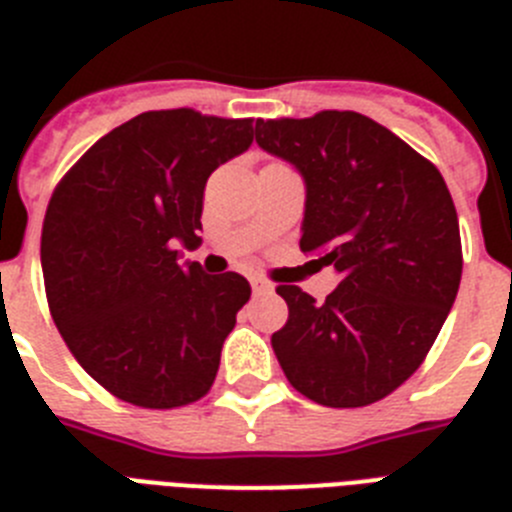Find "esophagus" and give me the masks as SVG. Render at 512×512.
I'll list each match as a JSON object with an SVG mask.
<instances>
[{
	"instance_id": "34e87169",
	"label": "esophagus",
	"mask_w": 512,
	"mask_h": 512,
	"mask_svg": "<svg viewBox=\"0 0 512 512\" xmlns=\"http://www.w3.org/2000/svg\"><path fill=\"white\" fill-rule=\"evenodd\" d=\"M251 287H253V292H256V295H261V292H274V287H271L266 279H259V277L251 279Z\"/></svg>"
}]
</instances>
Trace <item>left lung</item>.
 <instances>
[{
	"mask_svg": "<svg viewBox=\"0 0 512 512\" xmlns=\"http://www.w3.org/2000/svg\"><path fill=\"white\" fill-rule=\"evenodd\" d=\"M256 143L300 171V248L341 277L325 302L279 284L289 318L271 348L312 402L372 405L423 364L459 292L449 187L431 161L359 112L256 120Z\"/></svg>",
	"mask_w": 512,
	"mask_h": 512,
	"instance_id": "left-lung-1",
	"label": "left lung"
}]
</instances>
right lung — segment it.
Listing matches in <instances>:
<instances>
[{
	"label": "right lung",
	"instance_id": "1",
	"mask_svg": "<svg viewBox=\"0 0 512 512\" xmlns=\"http://www.w3.org/2000/svg\"><path fill=\"white\" fill-rule=\"evenodd\" d=\"M253 143V120L143 112L99 138L45 210L40 264L56 328L84 372L140 408L200 400L251 284L182 261L202 238L212 171Z\"/></svg>",
	"mask_w": 512,
	"mask_h": 512
}]
</instances>
